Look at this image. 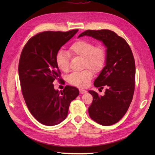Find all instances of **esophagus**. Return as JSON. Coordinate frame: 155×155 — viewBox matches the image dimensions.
Returning <instances> with one entry per match:
<instances>
[{"label":"esophagus","instance_id":"34e87169","mask_svg":"<svg viewBox=\"0 0 155 155\" xmlns=\"http://www.w3.org/2000/svg\"><path fill=\"white\" fill-rule=\"evenodd\" d=\"M79 92L81 94H85L87 92L86 90H84V89H79Z\"/></svg>","mask_w":155,"mask_h":155}]
</instances>
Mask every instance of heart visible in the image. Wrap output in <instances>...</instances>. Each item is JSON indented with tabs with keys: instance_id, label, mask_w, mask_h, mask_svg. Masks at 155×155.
Wrapping results in <instances>:
<instances>
[{
	"instance_id": "heart-1",
	"label": "heart",
	"mask_w": 155,
	"mask_h": 155,
	"mask_svg": "<svg viewBox=\"0 0 155 155\" xmlns=\"http://www.w3.org/2000/svg\"><path fill=\"white\" fill-rule=\"evenodd\" d=\"M70 56L83 58V68H88L79 72H73L68 77V82L79 88L88 86L93 72H99L104 67L107 61V50L101 45L94 46L91 41L79 39L73 43L68 48V52L58 51L55 57V61L61 71L67 72L69 70Z\"/></svg>"
}]
</instances>
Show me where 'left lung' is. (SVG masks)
<instances>
[{
    "mask_svg": "<svg viewBox=\"0 0 155 155\" xmlns=\"http://www.w3.org/2000/svg\"><path fill=\"white\" fill-rule=\"evenodd\" d=\"M91 36L107 47L106 65L96 79V87H106L105 95L89 91L93 96L88 114L92 120L108 126L118 122L127 111L135 87V61L129 45L121 37L109 30H88L78 36Z\"/></svg>",
    "mask_w": 155,
    "mask_h": 155,
    "instance_id": "obj_1",
    "label": "left lung"
}]
</instances>
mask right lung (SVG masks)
Here are the masks:
<instances>
[{"instance_id": "add662e5", "label": "right lung", "mask_w": 155, "mask_h": 155, "mask_svg": "<svg viewBox=\"0 0 155 155\" xmlns=\"http://www.w3.org/2000/svg\"><path fill=\"white\" fill-rule=\"evenodd\" d=\"M78 31L41 32L31 37L22 49L18 68L22 96L31 114L43 125L62 122L70 104L79 95L76 87L67 85L59 92L53 85L55 79L64 81L55 55Z\"/></svg>"}]
</instances>
